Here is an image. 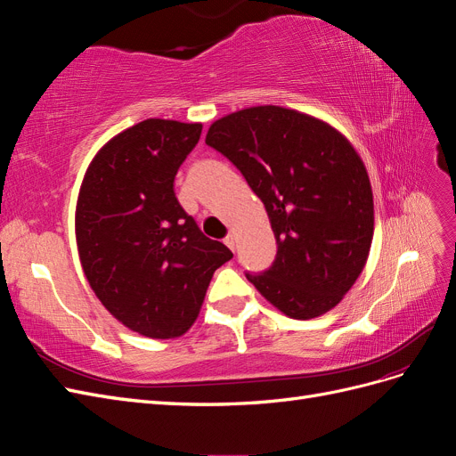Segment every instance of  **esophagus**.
Segmentation results:
<instances>
[{"label": "esophagus", "mask_w": 456, "mask_h": 456, "mask_svg": "<svg viewBox=\"0 0 456 456\" xmlns=\"http://www.w3.org/2000/svg\"><path fill=\"white\" fill-rule=\"evenodd\" d=\"M224 243H226V247H228V249H236V238H233L232 236V233H228V236L224 238Z\"/></svg>", "instance_id": "esophagus-1"}]
</instances>
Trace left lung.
<instances>
[{
	"instance_id": "1",
	"label": "left lung",
	"mask_w": 456,
	"mask_h": 456,
	"mask_svg": "<svg viewBox=\"0 0 456 456\" xmlns=\"http://www.w3.org/2000/svg\"><path fill=\"white\" fill-rule=\"evenodd\" d=\"M205 142L224 154L265 203L278 255L247 273L293 320L333 310L367 265L375 205L365 165L327 121L283 106H251L216 119Z\"/></svg>"
}]
</instances>
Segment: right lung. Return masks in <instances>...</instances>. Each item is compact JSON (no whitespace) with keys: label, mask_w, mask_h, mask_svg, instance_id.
<instances>
[{"label":"right lung","mask_w":456,"mask_h":456,"mask_svg":"<svg viewBox=\"0 0 456 456\" xmlns=\"http://www.w3.org/2000/svg\"><path fill=\"white\" fill-rule=\"evenodd\" d=\"M201 127L136 123L96 151L79 188L76 243L86 278L119 323L148 338L184 335L215 270L233 256L205 236L173 190Z\"/></svg>","instance_id":"obj_1"}]
</instances>
